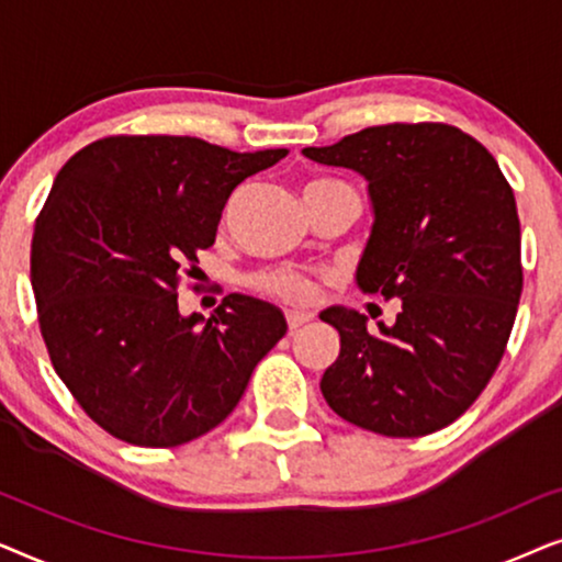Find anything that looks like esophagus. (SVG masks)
<instances>
[{
    "instance_id": "obj_1",
    "label": "esophagus",
    "mask_w": 562,
    "mask_h": 562,
    "mask_svg": "<svg viewBox=\"0 0 562 562\" xmlns=\"http://www.w3.org/2000/svg\"><path fill=\"white\" fill-rule=\"evenodd\" d=\"M312 319L310 312H299V310H289L286 312V322H289V329H299L302 325H306V322Z\"/></svg>"
}]
</instances>
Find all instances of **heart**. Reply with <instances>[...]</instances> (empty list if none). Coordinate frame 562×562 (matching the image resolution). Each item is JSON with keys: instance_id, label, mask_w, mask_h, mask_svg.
Segmentation results:
<instances>
[{"instance_id": "obj_1", "label": "heart", "mask_w": 562, "mask_h": 562, "mask_svg": "<svg viewBox=\"0 0 562 562\" xmlns=\"http://www.w3.org/2000/svg\"><path fill=\"white\" fill-rule=\"evenodd\" d=\"M312 183H337L333 179H319ZM258 286L271 291L276 296L289 299V302H310L314 296V283L304 273L291 271V268H279V271H266L258 276Z\"/></svg>"}]
</instances>
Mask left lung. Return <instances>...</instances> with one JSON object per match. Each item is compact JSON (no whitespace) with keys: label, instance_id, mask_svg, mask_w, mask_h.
<instances>
[{"label":"left lung","instance_id":"obj_1","mask_svg":"<svg viewBox=\"0 0 562 562\" xmlns=\"http://www.w3.org/2000/svg\"><path fill=\"white\" fill-rule=\"evenodd\" d=\"M302 153L368 181L373 225L356 283L402 302L394 325L379 329L345 306L319 314L340 333L322 396L350 425L386 437L448 427L494 375L521 296L517 202L502 168L442 122L366 127Z\"/></svg>","mask_w":562,"mask_h":562}]
</instances>
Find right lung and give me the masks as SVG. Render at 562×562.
<instances>
[{
  "label": "right lung",
  "mask_w": 562,
  "mask_h": 562,
  "mask_svg": "<svg viewBox=\"0 0 562 562\" xmlns=\"http://www.w3.org/2000/svg\"><path fill=\"white\" fill-rule=\"evenodd\" d=\"M286 153L114 135L58 171L30 250L37 319L60 381L117 440L176 448L210 432L286 335L260 299L229 294L204 319L183 317L176 294L229 194Z\"/></svg>",
  "instance_id": "add662e5"
}]
</instances>
